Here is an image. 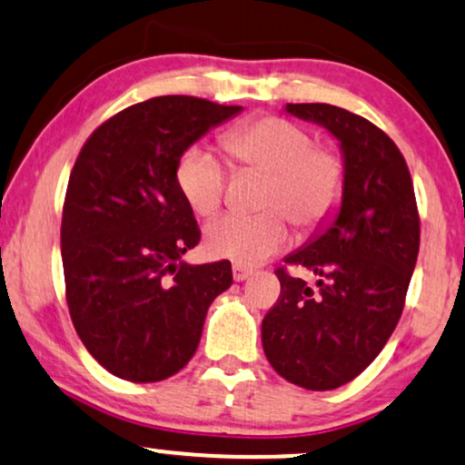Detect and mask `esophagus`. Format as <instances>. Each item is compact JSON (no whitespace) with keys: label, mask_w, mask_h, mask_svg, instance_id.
<instances>
[{"label":"esophagus","mask_w":465,"mask_h":465,"mask_svg":"<svg viewBox=\"0 0 465 465\" xmlns=\"http://www.w3.org/2000/svg\"><path fill=\"white\" fill-rule=\"evenodd\" d=\"M232 275H233V279H236V282H244V279L253 275V271H251V268H247V266H242V264H233Z\"/></svg>","instance_id":"esophagus-1"}]
</instances>
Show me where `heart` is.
<instances>
[{"mask_svg":"<svg viewBox=\"0 0 465 465\" xmlns=\"http://www.w3.org/2000/svg\"><path fill=\"white\" fill-rule=\"evenodd\" d=\"M223 147L240 169L268 173L255 216L227 214L205 227L208 255L253 266L288 244V221L303 233L318 232L335 216L346 193V162L335 149L318 147L305 127L260 116L240 123L223 136ZM182 197L197 216L208 218L223 205L227 173L203 147L182 155L175 169Z\"/></svg>","mask_w":465,"mask_h":465,"instance_id":"obj_1","label":"heart"}]
</instances>
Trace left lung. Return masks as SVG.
Masks as SVG:
<instances>
[{"label": "left lung", "mask_w": 465, "mask_h": 465, "mask_svg": "<svg viewBox=\"0 0 465 465\" xmlns=\"http://www.w3.org/2000/svg\"><path fill=\"white\" fill-rule=\"evenodd\" d=\"M286 110L338 138L346 193L327 232L286 257L318 274L317 286L287 266L275 271L282 294L262 321V344L286 381L324 392L353 381L392 335L420 249V216L407 162L374 123L329 104Z\"/></svg>", "instance_id": "8db88e82"}]
</instances>
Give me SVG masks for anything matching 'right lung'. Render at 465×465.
Instances as JSON below:
<instances>
[{
	"label": "right lung",
	"instance_id": "add662e5",
	"mask_svg": "<svg viewBox=\"0 0 465 465\" xmlns=\"http://www.w3.org/2000/svg\"><path fill=\"white\" fill-rule=\"evenodd\" d=\"M240 105L188 94L134 104L94 130L66 186L63 268L77 335L105 371L153 383L197 351L208 307L232 286L227 260L190 266L201 232L177 162Z\"/></svg>",
	"mask_w": 465,
	"mask_h": 465
}]
</instances>
